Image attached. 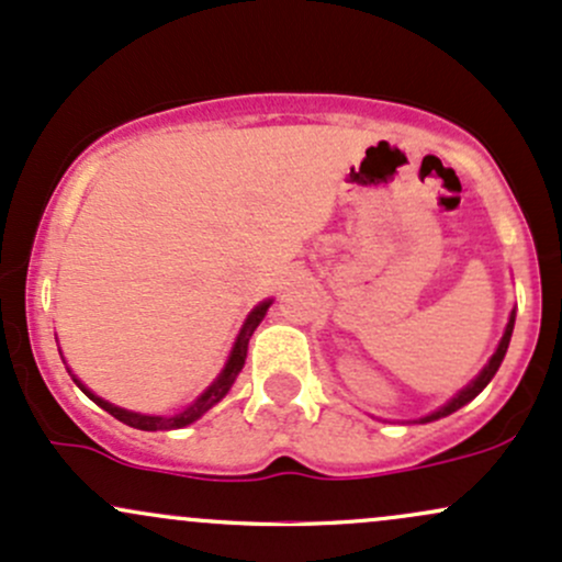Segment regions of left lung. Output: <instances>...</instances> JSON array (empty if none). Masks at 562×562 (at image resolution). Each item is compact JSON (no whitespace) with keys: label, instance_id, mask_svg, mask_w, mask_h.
Instances as JSON below:
<instances>
[{"label":"left lung","instance_id":"left-lung-1","mask_svg":"<svg viewBox=\"0 0 562 562\" xmlns=\"http://www.w3.org/2000/svg\"><path fill=\"white\" fill-rule=\"evenodd\" d=\"M512 329H515V311H512V316H509V324H506V329H504V337H501V342H498L496 353H493V356H491V361H487V364L482 367V372H480V375H476V378L472 380V383L467 385V389H463V391H458V394L452 396V400H450L448 404H442V407H439V409H434L431 415H426V418H420L418 424H431V420H439V418H445V415L456 413V409H461L463 404H469V402H472L474 396L480 394V391L485 389L487 383H491L493 375H496V372H498L501 361H504V356H506V348H509V340H512Z\"/></svg>","mask_w":562,"mask_h":562}]
</instances>
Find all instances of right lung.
Returning a JSON list of instances; mask_svg holds the SVG:
<instances>
[{
  "mask_svg": "<svg viewBox=\"0 0 562 562\" xmlns=\"http://www.w3.org/2000/svg\"><path fill=\"white\" fill-rule=\"evenodd\" d=\"M270 305H273V300H265V303H259L255 311L249 313V318H246L244 327H240V331H238V340H235L231 356H227L225 370L220 372V378H216L214 383H211L209 389L203 391V394L190 404V407H184L182 413H177V415H142V413H131V409L114 407V404H110L106 400H101V396H95L93 391H88L86 385H82L77 378H75V383L80 385L82 394L90 396V400L99 404L101 409H106V413L114 415V418H117V420H123L125 426L142 428V431H171V428H184V426L195 424V420L201 418L203 413H209V409L214 407V404L220 402L222 396L227 394V391H231V385L235 383V378H238V372L244 370L246 351H249V337L255 335V329L259 327V322H262L265 313H268Z\"/></svg>",
  "mask_w": 562,
  "mask_h": 562,
  "instance_id": "add662e5",
  "label": "right lung"
}]
</instances>
